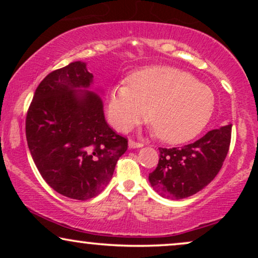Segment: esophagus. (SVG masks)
Returning <instances> with one entry per match:
<instances>
[{"mask_svg": "<svg viewBox=\"0 0 258 258\" xmlns=\"http://www.w3.org/2000/svg\"><path fill=\"white\" fill-rule=\"evenodd\" d=\"M143 147V143L141 142H136L134 140H129V148H141Z\"/></svg>", "mask_w": 258, "mask_h": 258, "instance_id": "34e87169", "label": "esophagus"}]
</instances>
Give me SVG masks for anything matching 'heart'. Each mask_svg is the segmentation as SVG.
<instances>
[{
  "label": "heart",
  "instance_id": "heart-1",
  "mask_svg": "<svg viewBox=\"0 0 258 258\" xmlns=\"http://www.w3.org/2000/svg\"><path fill=\"white\" fill-rule=\"evenodd\" d=\"M126 84L112 87L108 115L112 124L128 130L147 114L158 139L182 143L202 132L213 116V90L191 74L169 66H153L130 74Z\"/></svg>",
  "mask_w": 258,
  "mask_h": 258
}]
</instances>
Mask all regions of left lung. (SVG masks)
Instances as JSON below:
<instances>
[{"label": "left lung", "instance_id": "left-lung-1", "mask_svg": "<svg viewBox=\"0 0 258 258\" xmlns=\"http://www.w3.org/2000/svg\"><path fill=\"white\" fill-rule=\"evenodd\" d=\"M231 124L208 132L194 143L178 148H158L160 160L149 174L161 196L182 200L199 192L220 172L231 141Z\"/></svg>", "mask_w": 258, "mask_h": 258}]
</instances>
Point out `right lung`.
<instances>
[{"mask_svg":"<svg viewBox=\"0 0 258 258\" xmlns=\"http://www.w3.org/2000/svg\"><path fill=\"white\" fill-rule=\"evenodd\" d=\"M93 74L73 62L44 77L26 118L31 157L45 182L73 200L97 196L110 181L128 140L104 118L103 104L88 88Z\"/></svg>","mask_w":258,"mask_h":258,"instance_id":"add662e5","label":"right lung"}]
</instances>
